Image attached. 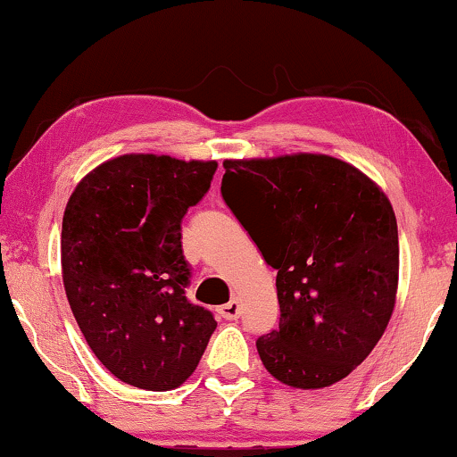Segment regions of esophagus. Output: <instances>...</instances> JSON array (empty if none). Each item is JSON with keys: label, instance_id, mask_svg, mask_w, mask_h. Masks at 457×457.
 I'll return each instance as SVG.
<instances>
[{"label": "esophagus", "instance_id": "esophagus-1", "mask_svg": "<svg viewBox=\"0 0 457 457\" xmlns=\"http://www.w3.org/2000/svg\"><path fill=\"white\" fill-rule=\"evenodd\" d=\"M218 314H220L224 320H237V318L241 316V303L239 299H230L228 303L220 305V310H218Z\"/></svg>", "mask_w": 457, "mask_h": 457}]
</instances>
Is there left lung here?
I'll return each instance as SVG.
<instances>
[{"instance_id":"obj_1","label":"left lung","mask_w":457,"mask_h":457,"mask_svg":"<svg viewBox=\"0 0 457 457\" xmlns=\"http://www.w3.org/2000/svg\"><path fill=\"white\" fill-rule=\"evenodd\" d=\"M220 193L277 270L278 328L262 364L293 389L352 374L383 337L399 285L395 212L374 180L327 154L224 160Z\"/></svg>"}]
</instances>
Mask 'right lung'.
Masks as SVG:
<instances>
[{
  "label": "right lung",
  "instance_id": "add662e5",
  "mask_svg": "<svg viewBox=\"0 0 457 457\" xmlns=\"http://www.w3.org/2000/svg\"><path fill=\"white\" fill-rule=\"evenodd\" d=\"M216 160L124 154L74 187L62 218V280L79 328L122 383L170 391L195 372L216 328L187 302L180 220Z\"/></svg>",
  "mask_w": 457,
  "mask_h": 457
}]
</instances>
